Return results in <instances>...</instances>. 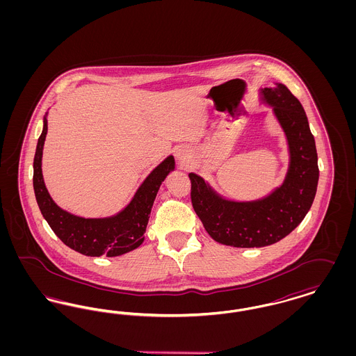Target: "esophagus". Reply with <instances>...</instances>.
<instances>
[{"label":"esophagus","instance_id":"34e87169","mask_svg":"<svg viewBox=\"0 0 356 356\" xmlns=\"http://www.w3.org/2000/svg\"><path fill=\"white\" fill-rule=\"evenodd\" d=\"M175 156H176V160H177V164L180 165V167H186V163H188V160H189V157H191V152L186 149V148H179L176 153H175Z\"/></svg>","mask_w":356,"mask_h":356}]
</instances>
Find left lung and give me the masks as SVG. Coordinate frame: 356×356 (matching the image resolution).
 I'll return each mask as SVG.
<instances>
[{
	"mask_svg": "<svg viewBox=\"0 0 356 356\" xmlns=\"http://www.w3.org/2000/svg\"><path fill=\"white\" fill-rule=\"evenodd\" d=\"M260 102L271 106L287 138L289 163L282 186L251 202L228 200L196 173H189L192 205L215 241L237 248L277 243L305 219L314 203L318 180L315 138L300 102L284 84L260 88Z\"/></svg>",
	"mask_w": 356,
	"mask_h": 356,
	"instance_id": "obj_1",
	"label": "left lung"
}]
</instances>
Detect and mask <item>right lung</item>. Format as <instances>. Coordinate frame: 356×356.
<instances>
[{
	"label": "right lung",
	"mask_w": 356,
	"mask_h": 356,
	"mask_svg": "<svg viewBox=\"0 0 356 356\" xmlns=\"http://www.w3.org/2000/svg\"><path fill=\"white\" fill-rule=\"evenodd\" d=\"M48 134V112L38 137L33 161V188L35 200L44 219L53 232L69 248L85 256L115 257L136 250L144 241L156 195L165 177L175 170L170 154L147 176L136 191L129 204L119 213L108 218H81L60 208L51 199L42 177V149Z\"/></svg>",
	"instance_id": "1"
}]
</instances>
